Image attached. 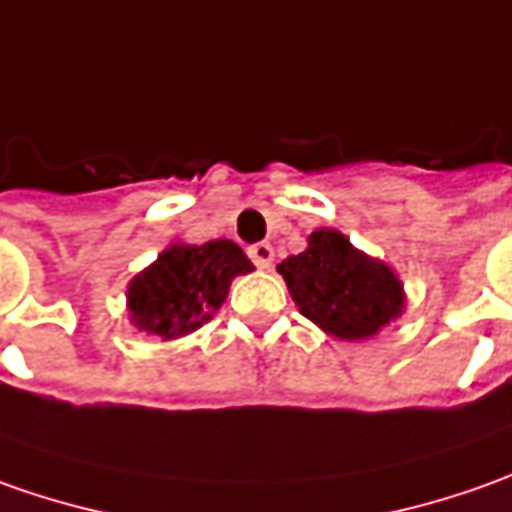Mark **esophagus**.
Wrapping results in <instances>:
<instances>
[{"label": "esophagus", "mask_w": 512, "mask_h": 512, "mask_svg": "<svg viewBox=\"0 0 512 512\" xmlns=\"http://www.w3.org/2000/svg\"><path fill=\"white\" fill-rule=\"evenodd\" d=\"M249 257L255 260L257 269H269L274 260L272 243H255V246H249Z\"/></svg>", "instance_id": "1"}]
</instances>
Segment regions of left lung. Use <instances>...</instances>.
Masks as SVG:
<instances>
[{"label": "left lung", "mask_w": 512, "mask_h": 512, "mask_svg": "<svg viewBox=\"0 0 512 512\" xmlns=\"http://www.w3.org/2000/svg\"><path fill=\"white\" fill-rule=\"evenodd\" d=\"M277 272L291 300L328 337L360 343L377 337L405 311V286L379 257L365 255L337 229H317L300 255H289Z\"/></svg>", "instance_id": "obj_1"}]
</instances>
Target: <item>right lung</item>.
<instances>
[{"instance_id":"1","label":"right lung","mask_w":512,"mask_h":512,"mask_svg":"<svg viewBox=\"0 0 512 512\" xmlns=\"http://www.w3.org/2000/svg\"><path fill=\"white\" fill-rule=\"evenodd\" d=\"M249 272L255 266L235 240H175L130 280V323L164 343L181 340L206 326L226 303L232 280Z\"/></svg>"}]
</instances>
